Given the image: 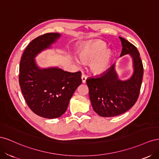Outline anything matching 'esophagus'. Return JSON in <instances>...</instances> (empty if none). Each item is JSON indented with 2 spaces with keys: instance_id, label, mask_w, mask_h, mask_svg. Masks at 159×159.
<instances>
[{
  "instance_id": "esophagus-1",
  "label": "esophagus",
  "mask_w": 159,
  "mask_h": 159,
  "mask_svg": "<svg viewBox=\"0 0 159 159\" xmlns=\"http://www.w3.org/2000/svg\"><path fill=\"white\" fill-rule=\"evenodd\" d=\"M86 79H87V77H86L84 74L81 75V80H82V83L85 84L86 82Z\"/></svg>"
}]
</instances>
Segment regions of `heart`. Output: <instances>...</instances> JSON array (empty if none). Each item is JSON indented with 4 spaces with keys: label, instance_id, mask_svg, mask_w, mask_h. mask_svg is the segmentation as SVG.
Returning a JSON list of instances; mask_svg holds the SVG:
<instances>
[{
    "label": "heart",
    "instance_id": "heart-1",
    "mask_svg": "<svg viewBox=\"0 0 159 159\" xmlns=\"http://www.w3.org/2000/svg\"><path fill=\"white\" fill-rule=\"evenodd\" d=\"M81 61L90 62L91 71L94 74L101 75L106 71L110 65L112 52L106 49V45L102 41H94L85 44L79 52ZM75 61L79 62L78 60Z\"/></svg>",
    "mask_w": 159,
    "mask_h": 159
}]
</instances>
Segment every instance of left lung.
I'll use <instances>...</instances> for the list:
<instances>
[{
  "label": "left lung",
  "mask_w": 159,
  "mask_h": 159,
  "mask_svg": "<svg viewBox=\"0 0 159 159\" xmlns=\"http://www.w3.org/2000/svg\"><path fill=\"white\" fill-rule=\"evenodd\" d=\"M119 38L123 47L120 57L129 54L133 60L131 78L119 80L114 64L103 74L86 80L93 109L105 117L117 116L131 109L139 98L142 84L143 66L139 51L131 43Z\"/></svg>",
  "instance_id": "8db88e82"
}]
</instances>
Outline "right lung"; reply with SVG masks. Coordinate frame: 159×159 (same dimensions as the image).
<instances>
[{"label":"right lung","instance_id":"obj_1","mask_svg":"<svg viewBox=\"0 0 159 159\" xmlns=\"http://www.w3.org/2000/svg\"><path fill=\"white\" fill-rule=\"evenodd\" d=\"M61 36L47 33L34 39L24 52L20 63V84L28 107L40 117L55 119L68 108L71 98L82 83L81 72L66 71L57 67L41 68L35 57L42 51L50 48Z\"/></svg>","mask_w":159,"mask_h":159}]
</instances>
